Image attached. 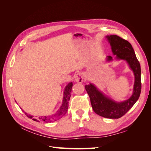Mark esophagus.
Returning a JSON list of instances; mask_svg holds the SVG:
<instances>
[{
    "instance_id": "esophagus-1",
    "label": "esophagus",
    "mask_w": 151,
    "mask_h": 151,
    "mask_svg": "<svg viewBox=\"0 0 151 151\" xmlns=\"http://www.w3.org/2000/svg\"><path fill=\"white\" fill-rule=\"evenodd\" d=\"M84 80V74L83 73L79 72L77 73L75 76V81L78 83H82Z\"/></svg>"
}]
</instances>
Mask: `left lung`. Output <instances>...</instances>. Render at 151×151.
<instances>
[{
  "label": "left lung",
  "instance_id": "1",
  "mask_svg": "<svg viewBox=\"0 0 151 151\" xmlns=\"http://www.w3.org/2000/svg\"><path fill=\"white\" fill-rule=\"evenodd\" d=\"M106 38L110 44L113 55H116V60H125L130 69L133 71L135 77L133 93L130 98L125 101L118 102L105 95L93 83L86 85L85 89L89 96L91 106L96 113L104 118L117 119L124 115L134 106L140 96L141 92L140 65L132 45L128 41L117 35L106 36ZM112 60L111 56L106 57L107 62Z\"/></svg>",
  "mask_w": 151,
  "mask_h": 151
}]
</instances>
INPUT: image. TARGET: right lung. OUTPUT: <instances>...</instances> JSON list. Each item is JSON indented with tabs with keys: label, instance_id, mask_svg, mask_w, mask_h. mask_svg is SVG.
<instances>
[{
	"label": "right lung",
	"instance_id": "1",
	"mask_svg": "<svg viewBox=\"0 0 151 151\" xmlns=\"http://www.w3.org/2000/svg\"><path fill=\"white\" fill-rule=\"evenodd\" d=\"M73 84L72 83H68L64 89V92H63V97L62 100V104L59 108L57 111L53 114L52 115L50 116H40L37 118H33V116H32L29 114H28L27 113L24 112L25 115L29 118L33 119V120L36 122H44L45 123H48V122H55L58 119L61 118L63 115H65L68 109V101L70 100V94H71V91H72V88Z\"/></svg>",
	"mask_w": 151,
	"mask_h": 151
}]
</instances>
